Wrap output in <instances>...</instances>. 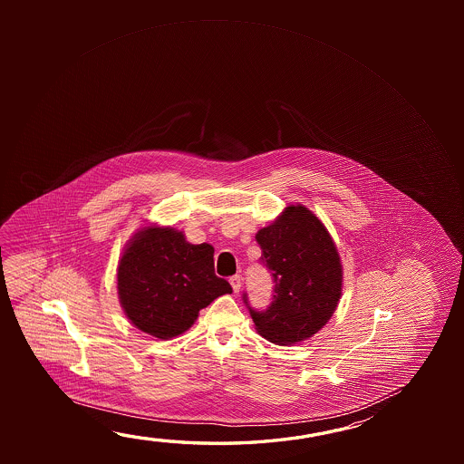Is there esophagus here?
<instances>
[{
    "label": "esophagus",
    "mask_w": 464,
    "mask_h": 464,
    "mask_svg": "<svg viewBox=\"0 0 464 464\" xmlns=\"http://www.w3.org/2000/svg\"><path fill=\"white\" fill-rule=\"evenodd\" d=\"M229 283H231V288L235 293H239V289H241V285H243V278L239 276V275H235V276H231L229 278Z\"/></svg>",
    "instance_id": "esophagus-1"
}]
</instances>
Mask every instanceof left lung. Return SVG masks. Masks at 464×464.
<instances>
[{
  "mask_svg": "<svg viewBox=\"0 0 464 464\" xmlns=\"http://www.w3.org/2000/svg\"><path fill=\"white\" fill-rule=\"evenodd\" d=\"M260 262L274 276L266 311L249 307L256 330L268 342L296 344L311 338L334 315L342 297L343 268L332 236L304 206H289L256 235Z\"/></svg>",
  "mask_w": 464,
  "mask_h": 464,
  "instance_id": "obj_1",
  "label": "left lung"
}]
</instances>
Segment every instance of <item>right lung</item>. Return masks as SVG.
Here are the masks:
<instances>
[{
  "instance_id": "obj_1",
  "label": "right lung",
  "mask_w": 464,
  "mask_h": 464,
  "mask_svg": "<svg viewBox=\"0 0 464 464\" xmlns=\"http://www.w3.org/2000/svg\"><path fill=\"white\" fill-rule=\"evenodd\" d=\"M231 291L228 281L215 275L212 246L188 243L178 229H140L118 266L124 314L160 340L186 332L200 309Z\"/></svg>"
}]
</instances>
